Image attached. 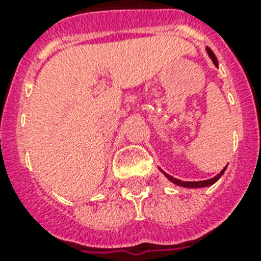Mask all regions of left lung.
<instances>
[{
    "mask_svg": "<svg viewBox=\"0 0 261 261\" xmlns=\"http://www.w3.org/2000/svg\"><path fill=\"white\" fill-rule=\"evenodd\" d=\"M206 51H207V54H208V57L211 58V61H213V63H214L215 66L218 67V61H217V57L214 55V53L208 48V47H206ZM227 167V165H226ZM226 167L223 168L222 171L219 172L217 176H214L213 178H208V180H202V181H181V180H178V178H174L172 177L171 174H168L165 173L164 171L163 172L164 174H165V177L169 180V181H172L173 184H176V186H180V187H186V188H203V187H208V186H213L214 182H217L221 178V176H222L223 173H225V171H226Z\"/></svg>",
    "mask_w": 261,
    "mask_h": 261,
    "instance_id": "8db88e82",
    "label": "left lung"
}]
</instances>
